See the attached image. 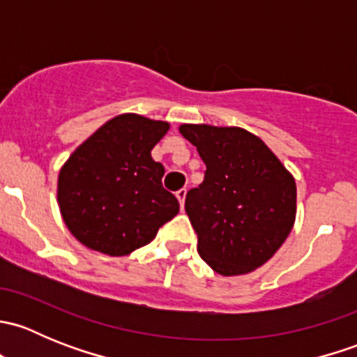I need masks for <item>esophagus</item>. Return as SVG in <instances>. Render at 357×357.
I'll list each match as a JSON object with an SVG mask.
<instances>
[{
	"label": "esophagus",
	"mask_w": 357,
	"mask_h": 357,
	"mask_svg": "<svg viewBox=\"0 0 357 357\" xmlns=\"http://www.w3.org/2000/svg\"><path fill=\"white\" fill-rule=\"evenodd\" d=\"M186 193H188V190L186 188H181L176 192V197H178L179 204H181V207H185V199H186Z\"/></svg>",
	"instance_id": "esophagus-1"
}]
</instances>
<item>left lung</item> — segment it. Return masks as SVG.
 Wrapping results in <instances>:
<instances>
[{
	"label": "left lung",
	"instance_id": "left-lung-1",
	"mask_svg": "<svg viewBox=\"0 0 357 357\" xmlns=\"http://www.w3.org/2000/svg\"><path fill=\"white\" fill-rule=\"evenodd\" d=\"M179 132L205 164L204 181L185 200L200 257L222 276L254 271L294 228V178L245 129L183 124Z\"/></svg>",
	"mask_w": 357,
	"mask_h": 357
}]
</instances>
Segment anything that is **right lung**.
<instances>
[{
  "label": "right lung",
  "mask_w": 357,
  "mask_h": 357,
  "mask_svg": "<svg viewBox=\"0 0 357 357\" xmlns=\"http://www.w3.org/2000/svg\"><path fill=\"white\" fill-rule=\"evenodd\" d=\"M167 129V122L119 115L68 157L59 176V205L79 242L128 255L178 214V199L162 186L164 165L152 158Z\"/></svg>",
  "instance_id": "right-lung-1"
}]
</instances>
